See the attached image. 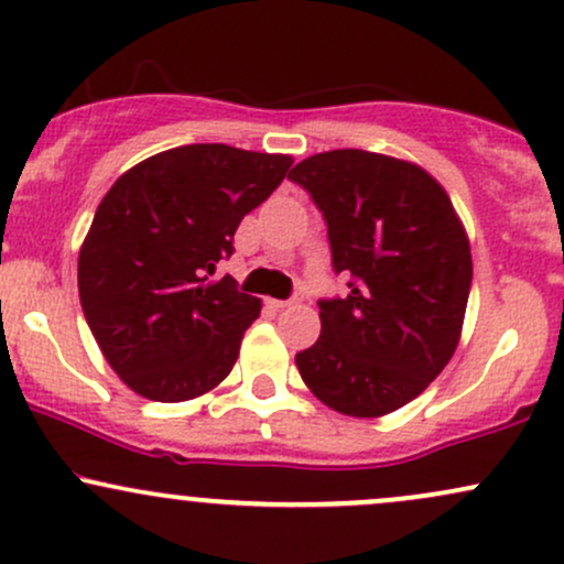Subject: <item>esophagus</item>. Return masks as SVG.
I'll use <instances>...</instances> for the list:
<instances>
[{
	"label": "esophagus",
	"instance_id": "1",
	"mask_svg": "<svg viewBox=\"0 0 564 564\" xmlns=\"http://www.w3.org/2000/svg\"><path fill=\"white\" fill-rule=\"evenodd\" d=\"M296 300H270V307L275 310H286V307H294Z\"/></svg>",
	"mask_w": 564,
	"mask_h": 564
}]
</instances>
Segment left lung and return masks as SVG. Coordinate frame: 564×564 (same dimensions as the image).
I'll return each instance as SVG.
<instances>
[{
  "label": "left lung",
  "instance_id": "8db88e82",
  "mask_svg": "<svg viewBox=\"0 0 564 564\" xmlns=\"http://www.w3.org/2000/svg\"><path fill=\"white\" fill-rule=\"evenodd\" d=\"M323 212L345 300H323L321 336L296 352L304 384L334 411L379 419L419 398L462 339L471 251L445 187L411 161L315 153L289 174Z\"/></svg>",
  "mask_w": 564,
  "mask_h": 564
}]
</instances>
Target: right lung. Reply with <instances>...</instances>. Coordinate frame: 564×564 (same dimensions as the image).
<instances>
[{
    "label": "right lung",
    "instance_id": "1",
    "mask_svg": "<svg viewBox=\"0 0 564 564\" xmlns=\"http://www.w3.org/2000/svg\"><path fill=\"white\" fill-rule=\"evenodd\" d=\"M291 164L283 153L198 142L140 161L102 196L79 251V300L129 390L183 403L232 371L262 302L230 275H209Z\"/></svg>",
    "mask_w": 564,
    "mask_h": 564
}]
</instances>
